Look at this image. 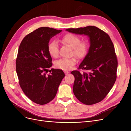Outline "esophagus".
Returning <instances> with one entry per match:
<instances>
[{
	"mask_svg": "<svg viewBox=\"0 0 131 131\" xmlns=\"http://www.w3.org/2000/svg\"><path fill=\"white\" fill-rule=\"evenodd\" d=\"M64 73L66 74V75H67V74H68L69 73L68 71H64Z\"/></svg>",
	"mask_w": 131,
	"mask_h": 131,
	"instance_id": "34e87169",
	"label": "esophagus"
}]
</instances>
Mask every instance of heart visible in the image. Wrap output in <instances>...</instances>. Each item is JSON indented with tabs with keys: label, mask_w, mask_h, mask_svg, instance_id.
<instances>
[{
	"label": "heart",
	"mask_w": 131,
	"mask_h": 131,
	"mask_svg": "<svg viewBox=\"0 0 131 131\" xmlns=\"http://www.w3.org/2000/svg\"><path fill=\"white\" fill-rule=\"evenodd\" d=\"M61 41L64 44L68 45L72 47V54L75 55L79 59L85 57L88 51V43L81 41L80 38L77 35L67 33L63 36ZM47 51L50 56L53 58H57L59 55L58 46L56 41H51L47 46ZM77 62V59L75 56L70 58H63L54 62V66L57 68L64 70L72 69Z\"/></svg>",
	"instance_id": "heart-1"
}]
</instances>
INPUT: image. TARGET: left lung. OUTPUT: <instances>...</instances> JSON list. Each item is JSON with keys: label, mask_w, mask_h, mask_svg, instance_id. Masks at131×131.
I'll return each instance as SVG.
<instances>
[{"label": "left lung", "mask_w": 131, "mask_h": 131, "mask_svg": "<svg viewBox=\"0 0 131 131\" xmlns=\"http://www.w3.org/2000/svg\"><path fill=\"white\" fill-rule=\"evenodd\" d=\"M69 32L88 35L89 52L78 68L73 70V92L86 105L100 102L106 96L116 81L117 59L109 35L94 26L66 29ZM80 69L85 70L81 73Z\"/></svg>", "instance_id": "1"}]
</instances>
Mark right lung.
<instances>
[{"label":"right lung","instance_id":"obj_1","mask_svg":"<svg viewBox=\"0 0 131 131\" xmlns=\"http://www.w3.org/2000/svg\"><path fill=\"white\" fill-rule=\"evenodd\" d=\"M49 27H40L23 38L19 46L16 70L19 84L28 98L38 104L48 103L55 97L65 75L52 66V58L47 51L50 39L60 33Z\"/></svg>","mask_w":131,"mask_h":131}]
</instances>
